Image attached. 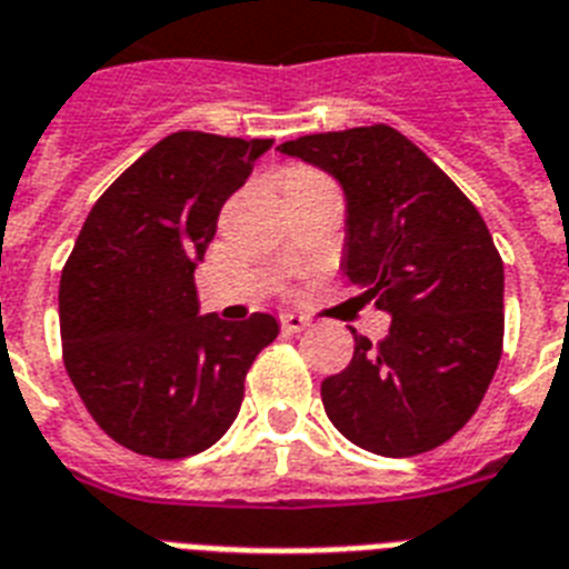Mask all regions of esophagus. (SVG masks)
<instances>
[{
  "label": "esophagus",
  "mask_w": 569,
  "mask_h": 569,
  "mask_svg": "<svg viewBox=\"0 0 569 569\" xmlns=\"http://www.w3.org/2000/svg\"><path fill=\"white\" fill-rule=\"evenodd\" d=\"M279 320H281V331H284V335H299V331L308 326V320L302 317V313H281Z\"/></svg>",
  "instance_id": "esophagus-1"
}]
</instances>
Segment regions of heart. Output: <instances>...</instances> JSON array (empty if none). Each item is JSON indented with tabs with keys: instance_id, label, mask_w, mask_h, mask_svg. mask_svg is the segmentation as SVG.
I'll list each match as a JSON object with an SVG mask.
<instances>
[{
	"instance_id": "b5f03b06",
	"label": "heart",
	"mask_w": 569,
	"mask_h": 569,
	"mask_svg": "<svg viewBox=\"0 0 569 569\" xmlns=\"http://www.w3.org/2000/svg\"><path fill=\"white\" fill-rule=\"evenodd\" d=\"M293 176H306V179H320V176H317V172H311V170H297V172H293Z\"/></svg>"
}]
</instances>
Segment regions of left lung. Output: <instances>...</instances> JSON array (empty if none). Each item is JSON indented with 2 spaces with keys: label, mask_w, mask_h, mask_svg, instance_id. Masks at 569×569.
<instances>
[{
  "label": "left lung",
  "mask_w": 569,
  "mask_h": 569,
  "mask_svg": "<svg viewBox=\"0 0 569 569\" xmlns=\"http://www.w3.org/2000/svg\"><path fill=\"white\" fill-rule=\"evenodd\" d=\"M347 197L343 272L390 313L388 338L322 381V406L356 447L408 458L447 443L485 399L502 356L506 270L458 184L406 134L379 126L288 140Z\"/></svg>",
  "instance_id": "1"
}]
</instances>
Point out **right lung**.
<instances>
[{"instance_id":"1","label":"right lung","mask_w":569,"mask_h":569,"mask_svg":"<svg viewBox=\"0 0 569 569\" xmlns=\"http://www.w3.org/2000/svg\"><path fill=\"white\" fill-rule=\"evenodd\" d=\"M272 140L176 131L104 190L61 272L63 363L99 429L149 458H188L229 431L272 313H199L193 270L226 199Z\"/></svg>"}]
</instances>
